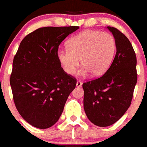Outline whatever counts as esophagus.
<instances>
[{
    "label": "esophagus",
    "instance_id": "esophagus-1",
    "mask_svg": "<svg viewBox=\"0 0 147 147\" xmlns=\"http://www.w3.org/2000/svg\"><path fill=\"white\" fill-rule=\"evenodd\" d=\"M76 87H81V86H82V83L81 82V81H78L76 82Z\"/></svg>",
    "mask_w": 147,
    "mask_h": 147
}]
</instances>
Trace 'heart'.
I'll use <instances>...</instances> for the list:
<instances>
[{
	"label": "heart",
	"mask_w": 147,
	"mask_h": 147,
	"mask_svg": "<svg viewBox=\"0 0 147 147\" xmlns=\"http://www.w3.org/2000/svg\"><path fill=\"white\" fill-rule=\"evenodd\" d=\"M67 50L59 49V61L66 74L72 75L80 63L78 76L89 73L94 77L102 75L111 64L116 50L114 37L98 30H85L69 39Z\"/></svg>",
	"instance_id": "obj_1"
}]
</instances>
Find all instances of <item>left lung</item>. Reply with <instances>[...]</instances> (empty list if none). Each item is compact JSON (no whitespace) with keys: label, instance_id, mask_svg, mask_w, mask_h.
I'll list each match as a JSON object with an SVG mask.
<instances>
[{"label":"left lung","instance_id":"8db88e82","mask_svg":"<svg viewBox=\"0 0 147 147\" xmlns=\"http://www.w3.org/2000/svg\"><path fill=\"white\" fill-rule=\"evenodd\" d=\"M115 39V57L109 69L96 79L83 84L84 108L91 123L101 127L114 124L130 106L137 81L136 57L129 39L107 26Z\"/></svg>","mask_w":147,"mask_h":147}]
</instances>
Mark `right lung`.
<instances>
[{
  "mask_svg": "<svg viewBox=\"0 0 147 147\" xmlns=\"http://www.w3.org/2000/svg\"><path fill=\"white\" fill-rule=\"evenodd\" d=\"M78 26L43 27L26 36L13 61L10 84L17 110L25 121L38 129L58 121L76 78L61 68L60 43Z\"/></svg>",
  "mask_w": 147,
  "mask_h": 147,
  "instance_id": "right-lung-1",
  "label": "right lung"
}]
</instances>
